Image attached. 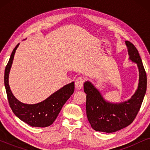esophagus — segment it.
I'll return each instance as SVG.
<instances>
[{
	"instance_id": "obj_1",
	"label": "esophagus",
	"mask_w": 150,
	"mask_h": 150,
	"mask_svg": "<svg viewBox=\"0 0 150 150\" xmlns=\"http://www.w3.org/2000/svg\"><path fill=\"white\" fill-rule=\"evenodd\" d=\"M84 79L83 77H79L75 81V88L77 90H80L82 89L83 86V83H84Z\"/></svg>"
}]
</instances>
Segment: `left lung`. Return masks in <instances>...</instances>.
Listing matches in <instances>:
<instances>
[{
    "label": "left lung",
    "instance_id": "8db88e82",
    "mask_svg": "<svg viewBox=\"0 0 150 150\" xmlns=\"http://www.w3.org/2000/svg\"><path fill=\"white\" fill-rule=\"evenodd\" d=\"M129 59L137 63L139 71L138 88L127 101L112 103L105 100L91 82L84 83L87 94L86 112L91 128L103 132H114L132 124L136 117L147 89V75L138 50L132 43L126 41Z\"/></svg>",
    "mask_w": 150,
    "mask_h": 150
}]
</instances>
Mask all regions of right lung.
Listing matches in <instances>:
<instances>
[{
	"label": "right lung",
	"instance_id": "1",
	"mask_svg": "<svg viewBox=\"0 0 150 150\" xmlns=\"http://www.w3.org/2000/svg\"><path fill=\"white\" fill-rule=\"evenodd\" d=\"M18 46L19 44L13 49L5 70L4 83L9 106L16 116L30 126L40 128L49 126L54 122L63 106L73 94L74 82L65 85L39 103L28 104L20 102L12 93L9 85V71Z\"/></svg>",
	"mask_w": 150,
	"mask_h": 150
}]
</instances>
